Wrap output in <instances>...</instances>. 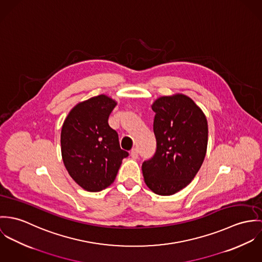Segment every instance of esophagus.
Instances as JSON below:
<instances>
[{"instance_id": "1", "label": "esophagus", "mask_w": 262, "mask_h": 262, "mask_svg": "<svg viewBox=\"0 0 262 262\" xmlns=\"http://www.w3.org/2000/svg\"><path fill=\"white\" fill-rule=\"evenodd\" d=\"M130 157L133 159H138L139 157V151H138V148L137 147H134L132 150H130Z\"/></svg>"}]
</instances>
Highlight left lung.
Listing matches in <instances>:
<instances>
[{"mask_svg": "<svg viewBox=\"0 0 262 262\" xmlns=\"http://www.w3.org/2000/svg\"><path fill=\"white\" fill-rule=\"evenodd\" d=\"M157 149L143 163L146 186L170 196L187 187L200 170L207 151L208 123L202 110L189 96L177 93L154 101Z\"/></svg>", "mask_w": 262, "mask_h": 262, "instance_id": "obj_1", "label": "left lung"}]
</instances>
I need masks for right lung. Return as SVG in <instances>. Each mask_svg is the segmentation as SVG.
Segmentation results:
<instances>
[{
  "label": "right lung",
  "mask_w": 262,
  "mask_h": 262,
  "mask_svg": "<svg viewBox=\"0 0 262 262\" xmlns=\"http://www.w3.org/2000/svg\"><path fill=\"white\" fill-rule=\"evenodd\" d=\"M117 101L100 94L76 104L61 129V154L70 177L88 192L111 186L128 152L108 124Z\"/></svg>",
  "instance_id": "add662e5"
}]
</instances>
